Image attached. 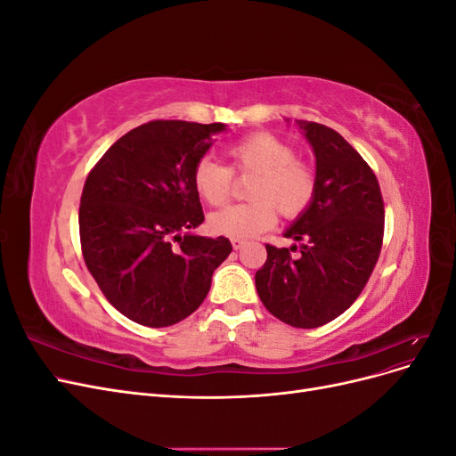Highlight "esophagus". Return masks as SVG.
<instances>
[{"label":"esophagus","instance_id":"1","mask_svg":"<svg viewBox=\"0 0 456 456\" xmlns=\"http://www.w3.org/2000/svg\"><path fill=\"white\" fill-rule=\"evenodd\" d=\"M232 245H233V249H241V247L245 245V241L243 240H232Z\"/></svg>","mask_w":456,"mask_h":456}]
</instances>
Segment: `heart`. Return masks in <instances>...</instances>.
Masks as SVG:
<instances>
[{"label":"heart","instance_id":"obj_1","mask_svg":"<svg viewBox=\"0 0 456 456\" xmlns=\"http://www.w3.org/2000/svg\"><path fill=\"white\" fill-rule=\"evenodd\" d=\"M230 167L201 158L191 171L196 194L209 205L224 203L233 186V173L253 175L247 196L253 201L230 205L209 216L216 236L249 240L275 224L278 208L285 218H297L312 205L317 190L315 171L297 158L293 144L281 136L256 131L241 136L226 148Z\"/></svg>","mask_w":456,"mask_h":456}]
</instances>
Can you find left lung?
I'll return each instance as SVG.
<instances>
[{"instance_id": "8db88e82", "label": "left lung", "mask_w": 456, "mask_h": 456, "mask_svg": "<svg viewBox=\"0 0 456 456\" xmlns=\"http://www.w3.org/2000/svg\"><path fill=\"white\" fill-rule=\"evenodd\" d=\"M315 154V198L285 238L300 243L266 245L256 275L266 310L287 325L322 327L346 312L367 285L380 255L384 201L367 161L330 127L298 121Z\"/></svg>"}]
</instances>
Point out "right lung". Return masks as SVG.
I'll return each mask as SVG.
<instances>
[{
  "label": "right lung",
  "mask_w": 456,
  "mask_h": 456,
  "mask_svg": "<svg viewBox=\"0 0 456 456\" xmlns=\"http://www.w3.org/2000/svg\"><path fill=\"white\" fill-rule=\"evenodd\" d=\"M224 129V123L148 121L110 146L87 176L81 253L110 305L134 323L183 322L232 253L228 238L190 232L205 220L191 171Z\"/></svg>",
  "instance_id": "obj_1"
}]
</instances>
